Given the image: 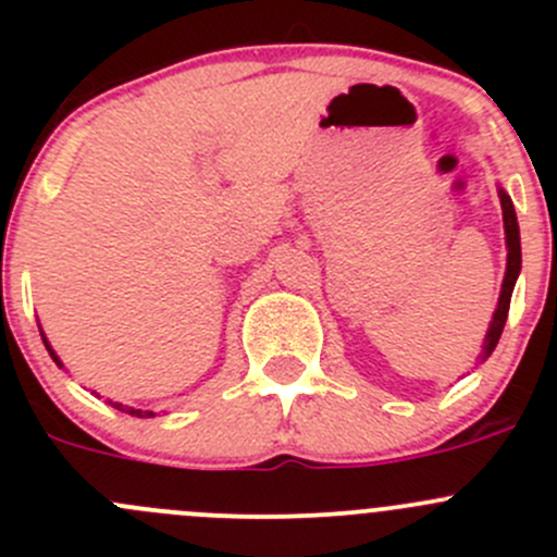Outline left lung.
<instances>
[{"instance_id": "left-lung-1", "label": "left lung", "mask_w": 557, "mask_h": 557, "mask_svg": "<svg viewBox=\"0 0 557 557\" xmlns=\"http://www.w3.org/2000/svg\"><path fill=\"white\" fill-rule=\"evenodd\" d=\"M498 199H502V210H504V232H507V274H504V285H502V296H498V307L496 314H493V323L487 329L485 336V350L482 356H491L496 350L498 339H502V331L504 323H507V314H509V301H512V290L515 283H518V274L522 267V252H520V228H518V215H515V207L512 199H509L504 190H498Z\"/></svg>"}]
</instances>
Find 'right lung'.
Returning a JSON list of instances; mask_svg holds the SVG:
<instances>
[{"mask_svg":"<svg viewBox=\"0 0 557 557\" xmlns=\"http://www.w3.org/2000/svg\"><path fill=\"white\" fill-rule=\"evenodd\" d=\"M45 342V339H42ZM45 347H48V352H50V358H53V361L55 363H59V358H55V352L53 350H50V345H48V342H45ZM59 367H61V363H59ZM112 404V401H110ZM112 407H115V409H121V412H126V414H134V418H145V414H153V412H143V409H134V407H123V404H112Z\"/></svg>","mask_w":557,"mask_h":557,"instance_id":"right-lung-1","label":"right lung"}]
</instances>
